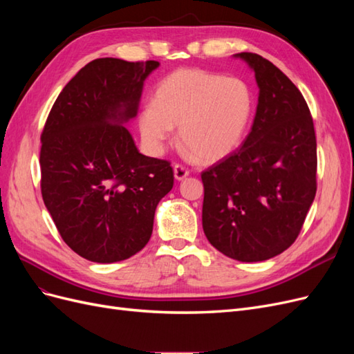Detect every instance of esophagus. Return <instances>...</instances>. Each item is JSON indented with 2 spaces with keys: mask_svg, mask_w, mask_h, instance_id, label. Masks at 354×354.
Here are the masks:
<instances>
[{
  "mask_svg": "<svg viewBox=\"0 0 354 354\" xmlns=\"http://www.w3.org/2000/svg\"><path fill=\"white\" fill-rule=\"evenodd\" d=\"M189 176V169L186 167H183L181 164H176L174 165V177L177 180H183Z\"/></svg>",
  "mask_w": 354,
  "mask_h": 354,
  "instance_id": "1",
  "label": "esophagus"
}]
</instances>
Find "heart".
<instances>
[{
	"label": "heart",
	"mask_w": 354,
	"mask_h": 354,
	"mask_svg": "<svg viewBox=\"0 0 354 354\" xmlns=\"http://www.w3.org/2000/svg\"><path fill=\"white\" fill-rule=\"evenodd\" d=\"M254 112L251 85L238 77L180 69L159 82L155 102L138 113V131L151 155H160L178 128L180 143L201 160L236 151Z\"/></svg>",
	"instance_id": "heart-1"
}]
</instances>
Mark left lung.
I'll return each mask as SVG.
<instances>
[{
  "label": "left lung",
  "instance_id": "left-lung-1",
  "mask_svg": "<svg viewBox=\"0 0 354 354\" xmlns=\"http://www.w3.org/2000/svg\"><path fill=\"white\" fill-rule=\"evenodd\" d=\"M255 72L259 104L242 146L201 174L202 227L214 248L243 263L291 246L316 195V134L303 94L272 62L238 53Z\"/></svg>",
  "mask_w": 354,
  "mask_h": 354
}]
</instances>
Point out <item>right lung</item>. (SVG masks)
Segmentation results:
<instances>
[{"mask_svg": "<svg viewBox=\"0 0 354 354\" xmlns=\"http://www.w3.org/2000/svg\"><path fill=\"white\" fill-rule=\"evenodd\" d=\"M159 62L103 57L65 85L41 134V194L62 239L94 263L145 248L155 209L174 185L168 160L137 151L124 127Z\"/></svg>", "mask_w": 354, "mask_h": 354, "instance_id": "add662e5", "label": "right lung"}]
</instances>
